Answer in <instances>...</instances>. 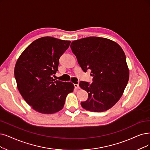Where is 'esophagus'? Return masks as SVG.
Listing matches in <instances>:
<instances>
[{
    "label": "esophagus",
    "instance_id": "34e87169",
    "mask_svg": "<svg viewBox=\"0 0 150 150\" xmlns=\"http://www.w3.org/2000/svg\"><path fill=\"white\" fill-rule=\"evenodd\" d=\"M74 87H75L76 89H78V88H80L79 84H77V83H74Z\"/></svg>",
    "mask_w": 150,
    "mask_h": 150
}]
</instances>
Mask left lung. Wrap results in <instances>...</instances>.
Returning a JSON list of instances; mask_svg holds the SVG:
<instances>
[{"label":"left lung","mask_w":150,"mask_h":150,"mask_svg":"<svg viewBox=\"0 0 150 150\" xmlns=\"http://www.w3.org/2000/svg\"><path fill=\"white\" fill-rule=\"evenodd\" d=\"M72 52L82 69L91 70L93 82L81 81L80 87L88 98L81 106L92 112L110 109L122 95L129 78V70L122 48L110 39L88 37L72 42Z\"/></svg>","instance_id":"left-lung-1"}]
</instances>
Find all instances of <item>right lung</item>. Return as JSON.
Returning <instances> with one entry per match:
<instances>
[{
	"mask_svg": "<svg viewBox=\"0 0 150 150\" xmlns=\"http://www.w3.org/2000/svg\"><path fill=\"white\" fill-rule=\"evenodd\" d=\"M70 40L43 37L33 41L18 59L15 77L18 89L26 102L40 113L53 114L63 109L68 93L74 91L71 82L53 79L59 59Z\"/></svg>",
	"mask_w": 150,
	"mask_h": 150,
	"instance_id": "obj_1",
	"label": "right lung"
}]
</instances>
